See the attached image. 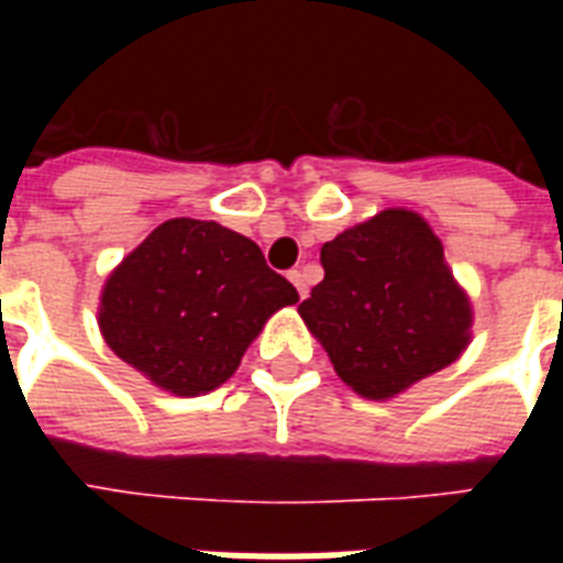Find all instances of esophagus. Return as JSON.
Segmentation results:
<instances>
[{
  "mask_svg": "<svg viewBox=\"0 0 563 563\" xmlns=\"http://www.w3.org/2000/svg\"><path fill=\"white\" fill-rule=\"evenodd\" d=\"M289 280L295 283V289H298L300 298H307L309 286H307V277H303V272H298V268H295V272H289Z\"/></svg>",
  "mask_w": 563,
  "mask_h": 563,
  "instance_id": "esophagus-1",
  "label": "esophagus"
}]
</instances>
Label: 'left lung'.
<instances>
[{"mask_svg":"<svg viewBox=\"0 0 563 563\" xmlns=\"http://www.w3.org/2000/svg\"><path fill=\"white\" fill-rule=\"evenodd\" d=\"M321 265L324 280L298 312L362 397L406 391L453 365L471 342V300L418 212H376L324 242Z\"/></svg>","mask_w":563,"mask_h":563,"instance_id":"obj_1","label":"left lung"}]
</instances>
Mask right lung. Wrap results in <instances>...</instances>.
Here are the masks:
<instances>
[{"instance_id": "add662e5", "label": "right lung", "mask_w": 563, "mask_h": 563, "mask_svg": "<svg viewBox=\"0 0 563 563\" xmlns=\"http://www.w3.org/2000/svg\"><path fill=\"white\" fill-rule=\"evenodd\" d=\"M291 303L298 291L256 242L216 221L169 219L110 272L99 330L157 388L198 397L228 383L265 321Z\"/></svg>"}]
</instances>
